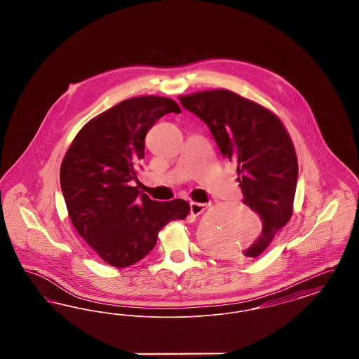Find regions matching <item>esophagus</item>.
Masks as SVG:
<instances>
[{
  "label": "esophagus",
  "mask_w": 359,
  "mask_h": 359,
  "mask_svg": "<svg viewBox=\"0 0 359 359\" xmlns=\"http://www.w3.org/2000/svg\"><path fill=\"white\" fill-rule=\"evenodd\" d=\"M205 208H207L205 203H198V202H191L189 203V211H191V215H194V217L201 215Z\"/></svg>",
  "instance_id": "1"
}]
</instances>
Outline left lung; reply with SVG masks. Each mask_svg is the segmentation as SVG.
<instances>
[{
    "instance_id": "8db88e82",
    "label": "left lung",
    "mask_w": 359,
    "mask_h": 359,
    "mask_svg": "<svg viewBox=\"0 0 359 359\" xmlns=\"http://www.w3.org/2000/svg\"><path fill=\"white\" fill-rule=\"evenodd\" d=\"M179 101L208 126L221 154L237 163L243 203L262 221L259 237L245 252L231 253L219 241L211 249L239 261L259 256L293 212L299 167L285 126L271 110L230 90H205Z\"/></svg>"
}]
</instances>
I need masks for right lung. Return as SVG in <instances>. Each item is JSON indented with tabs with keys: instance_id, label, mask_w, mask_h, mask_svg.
I'll use <instances>...</instances> for the list:
<instances>
[{
	"instance_id": "add662e5",
	"label": "right lung",
	"mask_w": 359,
	"mask_h": 359,
	"mask_svg": "<svg viewBox=\"0 0 359 359\" xmlns=\"http://www.w3.org/2000/svg\"><path fill=\"white\" fill-rule=\"evenodd\" d=\"M167 113H180L171 98L125 100L88 121L62 161L60 187L71 222L116 268L142 259L154 249L158 231L189 212L183 199L152 201L133 187L138 161L145 156V136Z\"/></svg>"
}]
</instances>
